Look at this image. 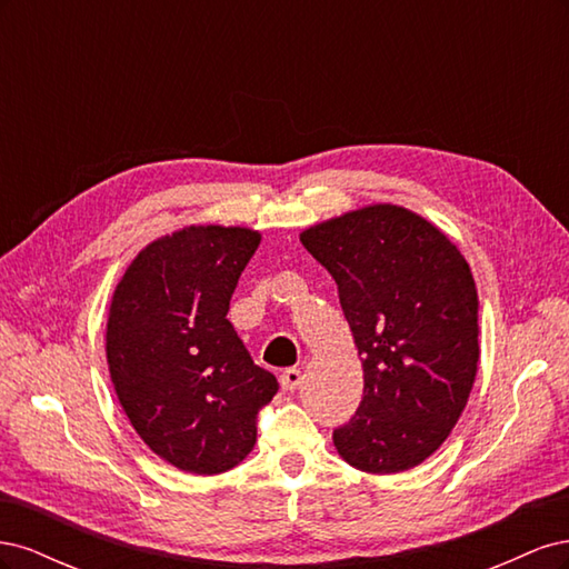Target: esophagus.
Masks as SVG:
<instances>
[{
  "instance_id": "1",
  "label": "esophagus",
  "mask_w": 569,
  "mask_h": 569,
  "mask_svg": "<svg viewBox=\"0 0 569 569\" xmlns=\"http://www.w3.org/2000/svg\"><path fill=\"white\" fill-rule=\"evenodd\" d=\"M301 370H297V368H289V370H284L282 375H280V387L284 389V391H297L299 389V385H301Z\"/></svg>"
}]
</instances>
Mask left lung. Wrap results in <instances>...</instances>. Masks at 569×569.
<instances>
[{
    "mask_svg": "<svg viewBox=\"0 0 569 569\" xmlns=\"http://www.w3.org/2000/svg\"><path fill=\"white\" fill-rule=\"evenodd\" d=\"M301 244L337 282L363 363V401L332 441L351 468L393 475L449 439L479 363L470 263L435 222L370 203L306 228Z\"/></svg>",
    "mask_w": 569,
    "mask_h": 569,
    "instance_id": "8db88e82",
    "label": "left lung"
}]
</instances>
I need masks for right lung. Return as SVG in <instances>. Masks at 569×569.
Segmentation results:
<instances>
[{
  "instance_id": "1",
  "label": "right lung",
  "mask_w": 569,
  "mask_h": 569,
  "mask_svg": "<svg viewBox=\"0 0 569 569\" xmlns=\"http://www.w3.org/2000/svg\"><path fill=\"white\" fill-rule=\"evenodd\" d=\"M261 244L242 226H184L149 242L118 280L107 363L140 439L182 472L211 477L242 462L256 416L278 393L226 318Z\"/></svg>"
}]
</instances>
